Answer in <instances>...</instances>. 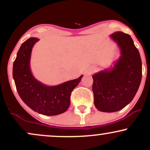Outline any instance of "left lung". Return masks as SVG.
Returning a JSON list of instances; mask_svg holds the SVG:
<instances>
[{
  "mask_svg": "<svg viewBox=\"0 0 150 150\" xmlns=\"http://www.w3.org/2000/svg\"><path fill=\"white\" fill-rule=\"evenodd\" d=\"M111 37L120 49V57L112 69L93 75L92 91L96 108L103 112L121 110L132 100L142 79V61L129 34L116 32Z\"/></svg>",
  "mask_w": 150,
  "mask_h": 150,
  "instance_id": "obj_1",
  "label": "left lung"
}]
</instances>
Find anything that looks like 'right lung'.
Wrapping results in <instances>:
<instances>
[{"label": "right lung", "instance_id": "add662e5", "mask_svg": "<svg viewBox=\"0 0 150 150\" xmlns=\"http://www.w3.org/2000/svg\"><path fill=\"white\" fill-rule=\"evenodd\" d=\"M39 39L30 38L22 43L13 63V76L22 101L34 111L46 116L64 113L69 108L70 95L82 75L56 86L44 85L34 78L30 70L32 47Z\"/></svg>", "mask_w": 150, "mask_h": 150}]
</instances>
